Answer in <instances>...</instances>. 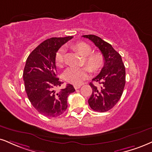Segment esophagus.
Returning <instances> with one entry per match:
<instances>
[{"instance_id": "obj_1", "label": "esophagus", "mask_w": 152, "mask_h": 152, "mask_svg": "<svg viewBox=\"0 0 152 152\" xmlns=\"http://www.w3.org/2000/svg\"><path fill=\"white\" fill-rule=\"evenodd\" d=\"M81 86H82L81 85H74V87L75 89H78L81 87Z\"/></svg>"}]
</instances>
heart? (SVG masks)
<instances>
[{
	"mask_svg": "<svg viewBox=\"0 0 152 152\" xmlns=\"http://www.w3.org/2000/svg\"><path fill=\"white\" fill-rule=\"evenodd\" d=\"M72 48L85 56V64L87 66L82 67H68L63 74L65 81L72 85H80L87 77L89 69L94 72L100 70L104 64V57L100 52H92V48L87 43L79 42L72 45ZM65 49L60 48L56 54L55 61L58 67H62L64 65Z\"/></svg>",
	"mask_w": 152,
	"mask_h": 152,
	"instance_id": "heart-1",
	"label": "heart"
}]
</instances>
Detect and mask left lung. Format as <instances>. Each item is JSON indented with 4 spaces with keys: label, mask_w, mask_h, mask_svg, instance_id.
Here are the masks:
<instances>
[{
    "label": "left lung",
    "mask_w": 152,
    "mask_h": 152,
    "mask_svg": "<svg viewBox=\"0 0 152 152\" xmlns=\"http://www.w3.org/2000/svg\"><path fill=\"white\" fill-rule=\"evenodd\" d=\"M99 48L104 57V65L101 72L90 82L92 94L88 100L94 110L106 112L111 109L120 100L125 85V67L121 56L110 44L95 35H83Z\"/></svg>",
    "instance_id": "left-lung-1"
}]
</instances>
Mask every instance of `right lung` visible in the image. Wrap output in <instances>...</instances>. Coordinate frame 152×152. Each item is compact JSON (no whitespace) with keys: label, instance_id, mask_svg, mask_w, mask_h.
<instances>
[{"label":"right lung","instance_id":"1","mask_svg":"<svg viewBox=\"0 0 152 152\" xmlns=\"http://www.w3.org/2000/svg\"><path fill=\"white\" fill-rule=\"evenodd\" d=\"M72 37L46 39L29 54L26 61L23 72L26 93L35 109L45 116L57 117L64 113L67 97L75 91L70 84L58 92L55 91L63 83L56 77V54Z\"/></svg>","mask_w":152,"mask_h":152}]
</instances>
